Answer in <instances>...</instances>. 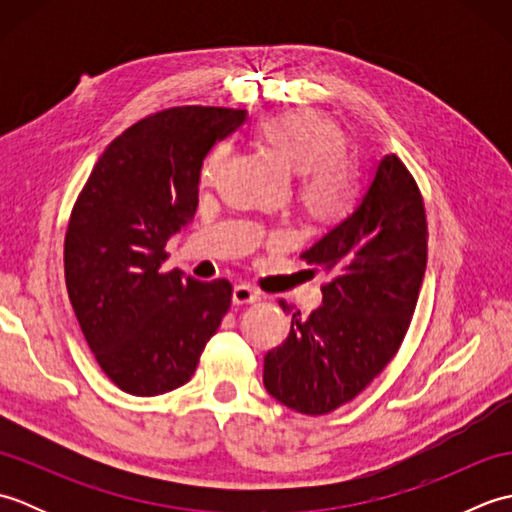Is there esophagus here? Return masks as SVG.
Masks as SVG:
<instances>
[{"label":"esophagus","instance_id":"obj_1","mask_svg":"<svg viewBox=\"0 0 512 512\" xmlns=\"http://www.w3.org/2000/svg\"><path fill=\"white\" fill-rule=\"evenodd\" d=\"M262 299V295L255 288H250L246 284H239L233 288V303L235 306H246V303H255Z\"/></svg>","mask_w":512,"mask_h":512}]
</instances>
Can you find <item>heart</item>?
Listing matches in <instances>:
<instances>
[{"mask_svg": "<svg viewBox=\"0 0 512 512\" xmlns=\"http://www.w3.org/2000/svg\"><path fill=\"white\" fill-rule=\"evenodd\" d=\"M262 136L297 173V202L310 220L336 222L350 213L358 195V171L347 158V138L330 118L310 110L268 116L259 125ZM228 156L220 143L206 156L200 180L213 184Z\"/></svg>", "mask_w": 512, "mask_h": 512, "instance_id": "obj_1", "label": "heart"}]
</instances>
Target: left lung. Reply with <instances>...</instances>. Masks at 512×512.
<instances>
[{"label": "left lung", "mask_w": 512, "mask_h": 512, "mask_svg": "<svg viewBox=\"0 0 512 512\" xmlns=\"http://www.w3.org/2000/svg\"><path fill=\"white\" fill-rule=\"evenodd\" d=\"M427 213L396 154L378 162L350 217L301 257L330 275L323 306L292 314L288 339L264 356V387L281 405L323 416L354 400L405 339L427 268Z\"/></svg>", "instance_id": "obj_1"}]
</instances>
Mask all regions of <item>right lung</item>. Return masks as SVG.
<instances>
[{"mask_svg": "<svg viewBox=\"0 0 512 512\" xmlns=\"http://www.w3.org/2000/svg\"><path fill=\"white\" fill-rule=\"evenodd\" d=\"M246 110L182 105L114 138L74 202L63 244L68 297L96 363L132 396L189 383L231 308L226 279L162 270L198 209L202 160Z\"/></svg>", "mask_w": 512, "mask_h": 512, "instance_id": "1", "label": "right lung"}]
</instances>
